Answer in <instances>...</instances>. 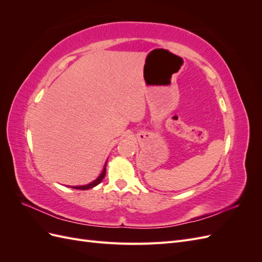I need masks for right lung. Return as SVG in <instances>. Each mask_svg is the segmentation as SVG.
I'll list each match as a JSON object with an SVG mask.
<instances>
[{
    "label": "right lung",
    "mask_w": 262,
    "mask_h": 262,
    "mask_svg": "<svg viewBox=\"0 0 262 262\" xmlns=\"http://www.w3.org/2000/svg\"><path fill=\"white\" fill-rule=\"evenodd\" d=\"M106 165H107V162L105 163V165H104V168H102V170H101V172H100V175H99L96 179L93 180L92 182H90V184H87V185H82V186H69V187L73 188V189H78V190H89V189H91V188L96 187L97 185H99V184H100V182L102 181V179H104L105 175H106Z\"/></svg>",
    "instance_id": "obj_1"
}]
</instances>
